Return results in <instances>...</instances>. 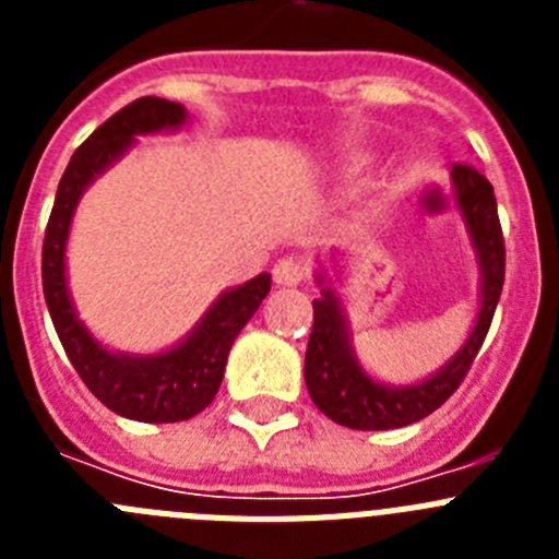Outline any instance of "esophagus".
I'll return each mask as SVG.
<instances>
[{
	"instance_id": "1",
	"label": "esophagus",
	"mask_w": 559,
	"mask_h": 559,
	"mask_svg": "<svg viewBox=\"0 0 559 559\" xmlns=\"http://www.w3.org/2000/svg\"><path fill=\"white\" fill-rule=\"evenodd\" d=\"M308 276V265L299 257H283L274 263V283L276 285H299Z\"/></svg>"
}]
</instances>
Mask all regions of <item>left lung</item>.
I'll list each match as a JSON object with an SVG mask.
<instances>
[{"label": "left lung", "instance_id": "1", "mask_svg": "<svg viewBox=\"0 0 559 559\" xmlns=\"http://www.w3.org/2000/svg\"><path fill=\"white\" fill-rule=\"evenodd\" d=\"M453 185H456L459 206H462L484 271V299L476 328L462 353L442 372L423 380L417 386L389 389L374 383L355 364L338 299L333 290H324L322 299H313V328H310L308 353H305V383H308L316 408L338 426L355 428V431H389V428L412 426L417 419L428 417L462 386L464 374L471 372L473 360L487 338L496 305L501 299L503 271H507V249H503L496 192L490 181L471 165L453 167Z\"/></svg>", "mask_w": 559, "mask_h": 559}]
</instances>
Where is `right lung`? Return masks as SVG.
I'll return each instance as SVG.
<instances>
[{
    "instance_id": "obj_1",
    "label": "right lung",
    "mask_w": 559,
    "mask_h": 559,
    "mask_svg": "<svg viewBox=\"0 0 559 559\" xmlns=\"http://www.w3.org/2000/svg\"><path fill=\"white\" fill-rule=\"evenodd\" d=\"M185 106L162 97H140L108 117L69 159L56 192V204L49 212L41 249V283L49 316L56 324L67 358L88 386L114 414L140 423H181L195 417L210 406L221 389L226 369V355L237 333L246 328L254 310L271 288V276L260 274L251 283L229 290L204 316L199 330L165 355L153 358H128L103 349L78 322L67 294L63 276V246L72 212L83 187L95 179L106 165H111L136 133L162 131L185 122Z\"/></svg>"
}]
</instances>
